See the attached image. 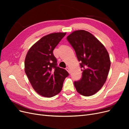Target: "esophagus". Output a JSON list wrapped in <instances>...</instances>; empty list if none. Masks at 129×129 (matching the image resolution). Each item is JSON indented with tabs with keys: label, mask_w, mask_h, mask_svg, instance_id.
Wrapping results in <instances>:
<instances>
[{
	"label": "esophagus",
	"mask_w": 129,
	"mask_h": 129,
	"mask_svg": "<svg viewBox=\"0 0 129 129\" xmlns=\"http://www.w3.org/2000/svg\"><path fill=\"white\" fill-rule=\"evenodd\" d=\"M66 71H67L69 73H70V69H69V67H66Z\"/></svg>",
	"instance_id": "esophagus-1"
}]
</instances>
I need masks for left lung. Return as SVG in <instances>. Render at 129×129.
<instances>
[{
	"instance_id": "left-lung-1",
	"label": "left lung",
	"mask_w": 129,
	"mask_h": 129,
	"mask_svg": "<svg viewBox=\"0 0 129 129\" xmlns=\"http://www.w3.org/2000/svg\"><path fill=\"white\" fill-rule=\"evenodd\" d=\"M76 54L82 71L81 79L74 82L81 95H94L107 80L111 62L103 45L92 34L84 30H75L67 37Z\"/></svg>"
}]
</instances>
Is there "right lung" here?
Returning <instances> with one entry per match:
<instances>
[{"label":"right lung","mask_w":129,"mask_h":129,"mask_svg":"<svg viewBox=\"0 0 129 129\" xmlns=\"http://www.w3.org/2000/svg\"><path fill=\"white\" fill-rule=\"evenodd\" d=\"M66 33L47 35L34 44L27 53L25 72L38 93L46 97L58 94L69 73L57 66L53 50Z\"/></svg>","instance_id":"add662e5"}]
</instances>
